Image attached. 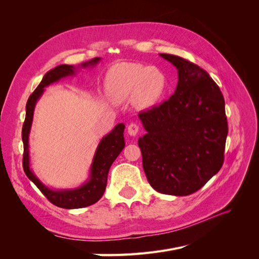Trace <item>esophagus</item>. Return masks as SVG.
I'll return each mask as SVG.
<instances>
[{
  "label": "esophagus",
  "instance_id": "esophagus-1",
  "mask_svg": "<svg viewBox=\"0 0 259 259\" xmlns=\"http://www.w3.org/2000/svg\"><path fill=\"white\" fill-rule=\"evenodd\" d=\"M138 132H139V126H138L137 124H135V123H132V124H130V125H128V127H127V133H128V135H130V136H136Z\"/></svg>",
  "mask_w": 259,
  "mask_h": 259
}]
</instances>
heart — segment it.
I'll return each instance as SVG.
<instances>
[{
  "mask_svg": "<svg viewBox=\"0 0 259 259\" xmlns=\"http://www.w3.org/2000/svg\"><path fill=\"white\" fill-rule=\"evenodd\" d=\"M107 90L116 101L135 96L137 103L146 108L158 105L165 96L168 79L159 67L135 62H120L108 74Z\"/></svg>",
  "mask_w": 259,
  "mask_h": 259,
  "instance_id": "b5f03b06",
  "label": "heart"
}]
</instances>
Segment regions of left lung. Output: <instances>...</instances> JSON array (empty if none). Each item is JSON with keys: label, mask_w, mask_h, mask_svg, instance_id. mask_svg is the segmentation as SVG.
I'll use <instances>...</instances> for the list:
<instances>
[{"label": "left lung", "mask_w": 259, "mask_h": 259, "mask_svg": "<svg viewBox=\"0 0 259 259\" xmlns=\"http://www.w3.org/2000/svg\"><path fill=\"white\" fill-rule=\"evenodd\" d=\"M160 56L177 69L178 82L168 100L138 114L147 132L138 146L153 189L183 197L198 191L223 166L225 99L205 70L175 55Z\"/></svg>", "instance_id": "obj_1"}]
</instances>
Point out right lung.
Returning a JSON list of instances; mask_svg holds the SVG:
<instances>
[{
    "label": "right lung",
    "mask_w": 259,
    "mask_h": 259,
    "mask_svg": "<svg viewBox=\"0 0 259 259\" xmlns=\"http://www.w3.org/2000/svg\"><path fill=\"white\" fill-rule=\"evenodd\" d=\"M100 60V57H96L83 62V64L79 65V67L60 65L52 69L51 71L44 75L41 83L38 84L36 90L31 94L27 101L26 119L21 133L23 143V170H25L27 177L41 190L45 197L50 200V202L58 207L67 209L86 207L96 203L103 197L106 190L109 169H110L112 163L117 158V155L121 153L125 146L123 134L125 125L123 123L116 124L109 134L101 138L91 164L89 179L83 185L76 188H70V189H54V188H50L44 185L34 174L30 165L29 135L31 126H32L35 105L37 100L43 95L45 88H48L49 85L56 83L61 79H65V77L75 75L80 69L95 67Z\"/></svg>",
    "instance_id": "add662e5"
}]
</instances>
